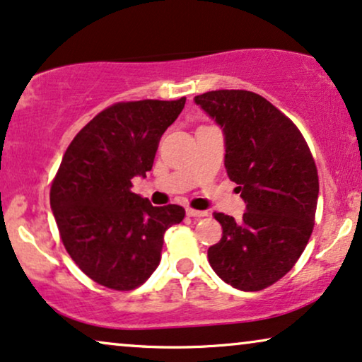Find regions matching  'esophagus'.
I'll list each match as a JSON object with an SVG mask.
<instances>
[{
	"instance_id": "esophagus-1",
	"label": "esophagus",
	"mask_w": 362,
	"mask_h": 362,
	"mask_svg": "<svg viewBox=\"0 0 362 362\" xmlns=\"http://www.w3.org/2000/svg\"><path fill=\"white\" fill-rule=\"evenodd\" d=\"M187 215H189V217H194V218H202V217H207V212H204V210L187 209Z\"/></svg>"
}]
</instances>
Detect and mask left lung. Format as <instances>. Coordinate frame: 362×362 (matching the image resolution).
<instances>
[{
	"mask_svg": "<svg viewBox=\"0 0 362 362\" xmlns=\"http://www.w3.org/2000/svg\"><path fill=\"white\" fill-rule=\"evenodd\" d=\"M195 103L222 128L226 170L245 212L215 214L221 242L209 262L223 282L254 292L294 267L313 234L319 177L303 134L281 110L247 90H215Z\"/></svg>",
	"mask_w": 362,
	"mask_h": 362,
	"instance_id": "obj_1",
	"label": "left lung"
}]
</instances>
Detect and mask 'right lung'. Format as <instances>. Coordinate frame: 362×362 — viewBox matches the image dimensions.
<instances>
[{"label":"right lung","instance_id":"obj_1","mask_svg":"<svg viewBox=\"0 0 362 362\" xmlns=\"http://www.w3.org/2000/svg\"><path fill=\"white\" fill-rule=\"evenodd\" d=\"M173 102H120L100 112L68 145L49 190L66 252L91 281L132 291L160 264L163 234L180 223V205L153 207L132 192L147 177L163 132L184 110Z\"/></svg>","mask_w":362,"mask_h":362}]
</instances>
